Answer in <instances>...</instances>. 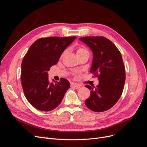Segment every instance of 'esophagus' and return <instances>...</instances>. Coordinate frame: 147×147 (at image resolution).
<instances>
[{
  "mask_svg": "<svg viewBox=\"0 0 147 147\" xmlns=\"http://www.w3.org/2000/svg\"><path fill=\"white\" fill-rule=\"evenodd\" d=\"M70 86L71 88H75L77 89H78L80 88L81 85L78 83H70Z\"/></svg>",
  "mask_w": 147,
  "mask_h": 147,
  "instance_id": "34e87169",
  "label": "esophagus"
}]
</instances>
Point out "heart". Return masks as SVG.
<instances>
[{"label": "heart", "mask_w": 147, "mask_h": 147, "mask_svg": "<svg viewBox=\"0 0 147 147\" xmlns=\"http://www.w3.org/2000/svg\"><path fill=\"white\" fill-rule=\"evenodd\" d=\"M64 54V53H63L61 55V57H63ZM77 54L78 57H80L83 55H89V51L88 50V49L84 46H79L77 48Z\"/></svg>", "instance_id": "obj_1"}]
</instances>
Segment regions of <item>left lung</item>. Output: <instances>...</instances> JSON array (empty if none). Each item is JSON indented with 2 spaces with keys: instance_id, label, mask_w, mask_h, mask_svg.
<instances>
[{
  "instance_id": "obj_1",
  "label": "left lung",
  "mask_w": 147,
  "mask_h": 147,
  "mask_svg": "<svg viewBox=\"0 0 147 147\" xmlns=\"http://www.w3.org/2000/svg\"><path fill=\"white\" fill-rule=\"evenodd\" d=\"M80 40L92 51L90 72L99 80L96 87L85 86L90 90V96L84 102L93 112H105L117 103L123 91L126 75L121 54L114 43L104 37H84Z\"/></svg>"
}]
</instances>
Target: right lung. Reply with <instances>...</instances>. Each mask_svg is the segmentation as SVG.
<instances>
[{"mask_svg":"<svg viewBox=\"0 0 147 147\" xmlns=\"http://www.w3.org/2000/svg\"><path fill=\"white\" fill-rule=\"evenodd\" d=\"M75 36L49 37L34 42L21 63V81L24 94L34 107L43 112L56 109L70 88L65 78L50 83L48 71L57 64L65 49Z\"/></svg>","mask_w":147,"mask_h":147,"instance_id":"1","label":"right lung"}]
</instances>
